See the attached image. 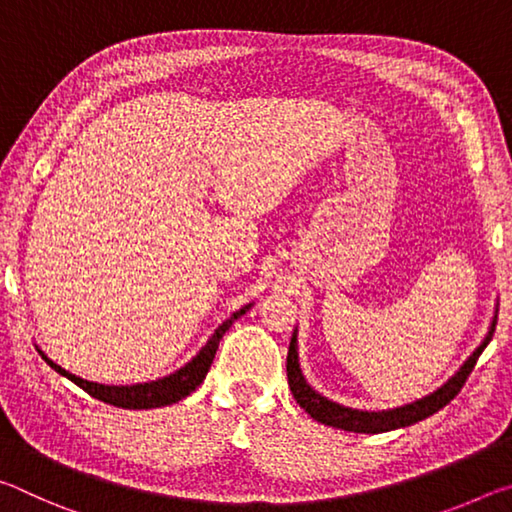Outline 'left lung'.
<instances>
[{"instance_id": "left-lung-1", "label": "left lung", "mask_w": 512, "mask_h": 512, "mask_svg": "<svg viewBox=\"0 0 512 512\" xmlns=\"http://www.w3.org/2000/svg\"><path fill=\"white\" fill-rule=\"evenodd\" d=\"M497 325V311L495 318H492L488 334L481 341L479 348H476L461 368L456 370L452 379H447L438 391L420 397L411 404L395 406V409H384V411H366V409H352V406H343L334 400H327L325 395H320L307 384L305 375L300 370V359H298V329H293L291 343H289V357H287V377H289V388L296 402L305 409L311 418L316 422H323L327 427L343 429V431H354V433H384L402 427H411V424L420 422L429 415L438 413L443 406H447L454 397L461 393L465 379L470 377L476 359L481 357L485 345L490 343L492 334H495Z\"/></svg>"}]
</instances>
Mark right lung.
Segmentation results:
<instances>
[{"label": "right lung", "mask_w": 512, "mask_h": 512, "mask_svg": "<svg viewBox=\"0 0 512 512\" xmlns=\"http://www.w3.org/2000/svg\"><path fill=\"white\" fill-rule=\"evenodd\" d=\"M253 307V302L246 307H241L239 311H235L228 320L214 329V334L207 339V343L203 345L201 350L196 352V357H192V361H187L183 368H178L176 372H171L167 377L153 379V381H144V384H131V386H110V384H97V381H88L83 377H76L72 372L60 368L58 363L51 361L45 352H40V357L45 359L51 368H54L58 375L67 377L69 381H74L76 386L83 388L85 393L97 397V400L119 406V409H158V406H169L176 404L187 397L189 393H194L201 381L205 379L207 370H210L214 354L219 350V343L223 339V334L228 332L230 325L235 323L237 318H241L246 311Z\"/></svg>", "instance_id": "1"}]
</instances>
